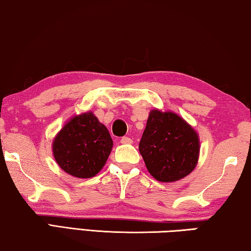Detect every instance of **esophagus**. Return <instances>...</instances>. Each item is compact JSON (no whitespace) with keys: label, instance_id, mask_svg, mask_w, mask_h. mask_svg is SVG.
Returning a JSON list of instances; mask_svg holds the SVG:
<instances>
[{"label":"esophagus","instance_id":"1","mask_svg":"<svg viewBox=\"0 0 251 251\" xmlns=\"http://www.w3.org/2000/svg\"><path fill=\"white\" fill-rule=\"evenodd\" d=\"M120 141L123 145H131V143H132V139L129 137H122Z\"/></svg>","mask_w":251,"mask_h":251}]
</instances>
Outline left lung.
Masks as SVG:
<instances>
[{
    "mask_svg": "<svg viewBox=\"0 0 251 251\" xmlns=\"http://www.w3.org/2000/svg\"><path fill=\"white\" fill-rule=\"evenodd\" d=\"M199 139L182 118L152 110L139 143L148 171L162 182L182 179L198 162Z\"/></svg>",
    "mask_w": 251,
    "mask_h": 251,
    "instance_id": "8db88e82",
    "label": "left lung"
}]
</instances>
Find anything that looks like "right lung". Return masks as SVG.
Wrapping results in <instances>:
<instances>
[{
  "label": "right lung",
  "mask_w": 251,
  "mask_h": 251,
  "mask_svg": "<svg viewBox=\"0 0 251 251\" xmlns=\"http://www.w3.org/2000/svg\"><path fill=\"white\" fill-rule=\"evenodd\" d=\"M108 129L92 112L72 118L53 141L55 161L69 175L91 178L102 169L112 149Z\"/></svg>",
  "instance_id": "obj_1"
}]
</instances>
